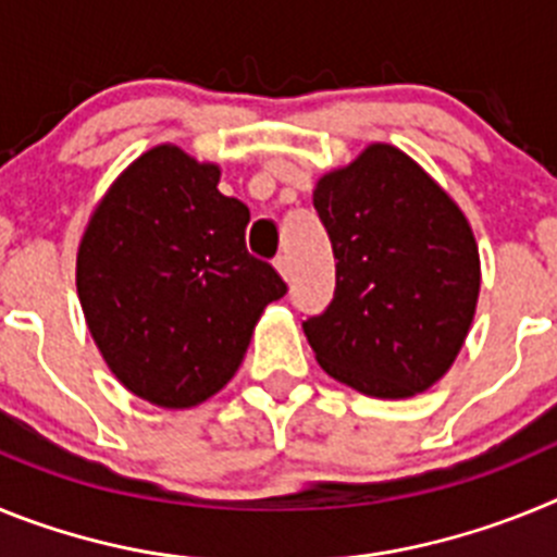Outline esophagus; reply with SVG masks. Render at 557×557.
<instances>
[{
  "mask_svg": "<svg viewBox=\"0 0 557 557\" xmlns=\"http://www.w3.org/2000/svg\"><path fill=\"white\" fill-rule=\"evenodd\" d=\"M273 264H275V270L282 273V278H289V259H287V256H278Z\"/></svg>",
  "mask_w": 557,
  "mask_h": 557,
  "instance_id": "esophagus-1",
  "label": "esophagus"
}]
</instances>
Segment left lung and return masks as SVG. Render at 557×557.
<instances>
[{
  "label": "left lung",
  "mask_w": 557,
  "mask_h": 557,
  "mask_svg": "<svg viewBox=\"0 0 557 557\" xmlns=\"http://www.w3.org/2000/svg\"><path fill=\"white\" fill-rule=\"evenodd\" d=\"M337 259L329 309L304 321L323 371L373 398H410L460 354L480 298L474 231L449 191L373 141L314 186Z\"/></svg>",
  "instance_id": "left-lung-1"
}]
</instances>
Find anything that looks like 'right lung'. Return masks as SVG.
<instances>
[{
    "mask_svg": "<svg viewBox=\"0 0 557 557\" xmlns=\"http://www.w3.org/2000/svg\"><path fill=\"white\" fill-rule=\"evenodd\" d=\"M220 166L156 145L108 186L77 248V298L133 396L186 410L223 391L287 284L245 248L250 211Z\"/></svg>",
    "mask_w": 557,
    "mask_h": 557,
    "instance_id": "obj_1",
    "label": "right lung"
}]
</instances>
